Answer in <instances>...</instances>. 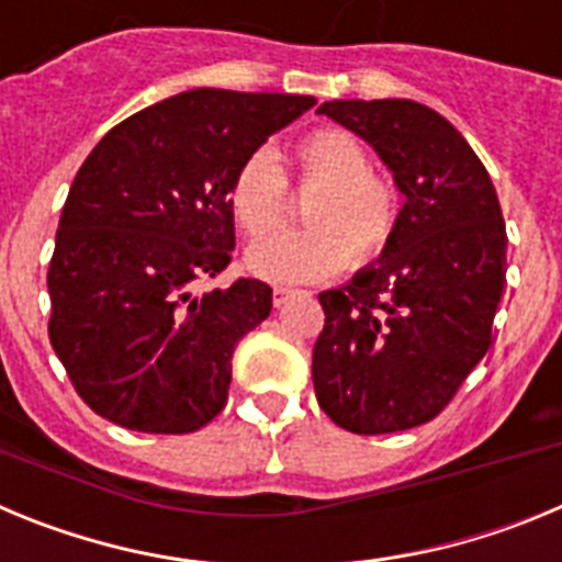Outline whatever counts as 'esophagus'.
Returning <instances> with one entry per match:
<instances>
[{"mask_svg":"<svg viewBox=\"0 0 562 562\" xmlns=\"http://www.w3.org/2000/svg\"><path fill=\"white\" fill-rule=\"evenodd\" d=\"M295 295H297V292L290 290V286H276V290H272V304L284 306L286 301H292Z\"/></svg>","mask_w":562,"mask_h":562,"instance_id":"obj_1","label":"esophagus"}]
</instances>
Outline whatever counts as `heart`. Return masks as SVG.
Returning <instances> with one entry per match:
<instances>
[{
	"label": "heart",
	"instance_id": "b5f03b06",
	"mask_svg": "<svg viewBox=\"0 0 562 562\" xmlns=\"http://www.w3.org/2000/svg\"><path fill=\"white\" fill-rule=\"evenodd\" d=\"M292 162V182L310 193L301 207L310 227L252 245L247 270L278 284H306L346 265L369 270L382 261L400 233L402 196L385 173L371 168L369 148L346 128L321 126L297 140ZM227 207L252 241L284 225L290 191L270 148H256L238 162L227 186Z\"/></svg>",
	"mask_w": 562,
	"mask_h": 562
}]
</instances>
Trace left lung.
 Wrapping results in <instances>:
<instances>
[{
    "label": "left lung",
    "mask_w": 562,
    "mask_h": 562,
    "mask_svg": "<svg viewBox=\"0 0 562 562\" xmlns=\"http://www.w3.org/2000/svg\"><path fill=\"white\" fill-rule=\"evenodd\" d=\"M405 193L380 265L321 292L312 351L317 405L360 436L436 419L493 346L506 286V225L484 162L439 112L414 101H329Z\"/></svg>",
    "instance_id": "left-lung-1"
}]
</instances>
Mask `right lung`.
Returning <instances> with one entry per match:
<instances>
[{"mask_svg": "<svg viewBox=\"0 0 562 562\" xmlns=\"http://www.w3.org/2000/svg\"><path fill=\"white\" fill-rule=\"evenodd\" d=\"M315 106L310 95L191 89L101 137L69 186L49 258V342L103 419L193 434L227 405L236 342L272 290L236 278L227 186L247 154Z\"/></svg>", "mask_w": 562, "mask_h": 562, "instance_id": "1", "label": "right lung"}]
</instances>
